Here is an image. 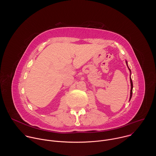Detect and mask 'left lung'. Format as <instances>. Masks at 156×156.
<instances>
[{
  "label": "left lung",
  "mask_w": 156,
  "mask_h": 156,
  "mask_svg": "<svg viewBox=\"0 0 156 156\" xmlns=\"http://www.w3.org/2000/svg\"><path fill=\"white\" fill-rule=\"evenodd\" d=\"M125 62H126V65H127L128 68V70H129V72H130V77H129V80H130V83H131V90H130V97H129V101H130V99H131V96H132V93H133V82H132V80H131V70H130L129 68L128 67V63H127V61H126V60H125Z\"/></svg>",
  "instance_id": "obj_1"
}]
</instances>
